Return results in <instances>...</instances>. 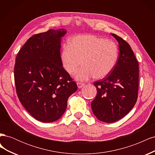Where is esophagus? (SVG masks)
Returning a JSON list of instances; mask_svg holds the SVG:
<instances>
[{
    "label": "esophagus",
    "instance_id": "34e87169",
    "mask_svg": "<svg viewBox=\"0 0 155 155\" xmlns=\"http://www.w3.org/2000/svg\"><path fill=\"white\" fill-rule=\"evenodd\" d=\"M77 85H78V87L79 88H81V87H83L84 85H85V83H81V82H78Z\"/></svg>",
    "mask_w": 155,
    "mask_h": 155
}]
</instances>
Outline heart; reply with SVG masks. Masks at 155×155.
Segmentation results:
<instances>
[{"label":"heart","mask_w":155,"mask_h":155,"mask_svg":"<svg viewBox=\"0 0 155 155\" xmlns=\"http://www.w3.org/2000/svg\"><path fill=\"white\" fill-rule=\"evenodd\" d=\"M118 46L113 41L95 35L74 37L69 45H64L61 59L64 69L70 75L76 72L81 63L83 66L76 79L86 81L94 76L104 78L110 74L118 59Z\"/></svg>","instance_id":"heart-1"}]
</instances>
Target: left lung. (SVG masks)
<instances>
[{
  "instance_id": "1",
  "label": "left lung",
  "mask_w": 155,
  "mask_h": 155,
  "mask_svg": "<svg viewBox=\"0 0 155 155\" xmlns=\"http://www.w3.org/2000/svg\"><path fill=\"white\" fill-rule=\"evenodd\" d=\"M112 35L119 43L118 61L110 74L94 83L97 93L91 103L94 114L106 123L120 120L133 109L139 83V65L133 51L121 37Z\"/></svg>"
}]
</instances>
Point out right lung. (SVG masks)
<instances>
[{
    "label": "right lung",
    "mask_w": 155,
    "mask_h": 155,
    "mask_svg": "<svg viewBox=\"0 0 155 155\" xmlns=\"http://www.w3.org/2000/svg\"><path fill=\"white\" fill-rule=\"evenodd\" d=\"M65 29L35 34L18 51L14 67L17 94L26 110L45 123L59 120L66 110L76 83L64 69L61 38Z\"/></svg>",
    "instance_id": "add662e5"
}]
</instances>
